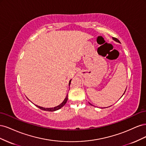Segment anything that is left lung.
Wrapping results in <instances>:
<instances>
[{"label":"left lung","mask_w":146,"mask_h":146,"mask_svg":"<svg viewBox=\"0 0 146 146\" xmlns=\"http://www.w3.org/2000/svg\"><path fill=\"white\" fill-rule=\"evenodd\" d=\"M113 39L114 41H115L116 42H119V43H120V41H119L118 40V39H117V38H113ZM125 91H126V90H125ZM125 92H124V93H125ZM124 93L123 94V95L124 94ZM123 95H122V96H123ZM89 104H91L90 103H89ZM91 105H92V104H91Z\"/></svg>","instance_id":"1"}]
</instances>
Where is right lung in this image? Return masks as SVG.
<instances>
[{"mask_svg":"<svg viewBox=\"0 0 146 146\" xmlns=\"http://www.w3.org/2000/svg\"><path fill=\"white\" fill-rule=\"evenodd\" d=\"M70 82H71V80H69V86H70ZM68 101V94L67 96H66V98L64 99V100H63V102L62 103H61V104H60L59 105L56 106V107H53V108H44V107H40V106H38V105H36L37 107H38L39 108H40L41 110H44V111H56V110H58L59 109H60L61 108H62L63 106L66 104V103Z\"/></svg>","mask_w":146,"mask_h":146,"instance_id":"add662e5","label":"right lung"}]
</instances>
